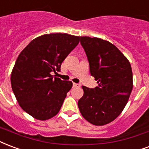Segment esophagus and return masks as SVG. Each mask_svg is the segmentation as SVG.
I'll return each mask as SVG.
<instances>
[{
  "mask_svg": "<svg viewBox=\"0 0 149 149\" xmlns=\"http://www.w3.org/2000/svg\"><path fill=\"white\" fill-rule=\"evenodd\" d=\"M72 86H73L74 88H79V87H80V84H79L73 83L72 84Z\"/></svg>",
  "mask_w": 149,
  "mask_h": 149,
  "instance_id": "esophagus-1",
  "label": "esophagus"
}]
</instances>
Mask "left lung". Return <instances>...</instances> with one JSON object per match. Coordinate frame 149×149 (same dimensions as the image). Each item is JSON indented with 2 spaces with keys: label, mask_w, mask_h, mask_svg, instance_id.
Returning <instances> with one entry per match:
<instances>
[{
  "label": "left lung",
  "mask_w": 149,
  "mask_h": 149,
  "mask_svg": "<svg viewBox=\"0 0 149 149\" xmlns=\"http://www.w3.org/2000/svg\"><path fill=\"white\" fill-rule=\"evenodd\" d=\"M80 43L98 87H82L84 95L78 101V107L88 122L95 125H106L122 113L129 100L133 89L130 63L108 41L83 36Z\"/></svg>",
  "instance_id": "left-lung-1"
}]
</instances>
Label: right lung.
<instances>
[{
	"instance_id": "add662e5",
	"label": "right lung",
	"mask_w": 149,
	"mask_h": 149,
	"mask_svg": "<svg viewBox=\"0 0 149 149\" xmlns=\"http://www.w3.org/2000/svg\"><path fill=\"white\" fill-rule=\"evenodd\" d=\"M80 42V36L65 33L35 38L16 59L11 84L17 102L35 119H49L60 111L72 83L54 77L61 65Z\"/></svg>"
}]
</instances>
